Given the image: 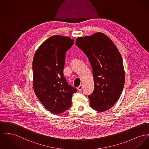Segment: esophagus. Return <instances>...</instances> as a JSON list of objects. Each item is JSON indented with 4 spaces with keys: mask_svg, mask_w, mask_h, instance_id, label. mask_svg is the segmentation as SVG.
<instances>
[{
    "mask_svg": "<svg viewBox=\"0 0 149 149\" xmlns=\"http://www.w3.org/2000/svg\"><path fill=\"white\" fill-rule=\"evenodd\" d=\"M82 88H83V85H81V84L80 85L79 87H78V88H77L78 91H81L82 90Z\"/></svg>",
    "mask_w": 149,
    "mask_h": 149,
    "instance_id": "obj_1",
    "label": "esophagus"
}]
</instances>
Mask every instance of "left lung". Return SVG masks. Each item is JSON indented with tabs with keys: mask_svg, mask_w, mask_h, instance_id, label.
Segmentation results:
<instances>
[{
	"mask_svg": "<svg viewBox=\"0 0 149 149\" xmlns=\"http://www.w3.org/2000/svg\"><path fill=\"white\" fill-rule=\"evenodd\" d=\"M76 46L88 58L94 81V90L88 95L92 108L104 112L120 98L125 83L121 56L112 40L98 32L79 37Z\"/></svg>",
	"mask_w": 149,
	"mask_h": 149,
	"instance_id": "8db88e82",
	"label": "left lung"
}]
</instances>
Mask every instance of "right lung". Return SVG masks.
<instances>
[{
    "label": "right lung",
    "instance_id": "add662e5",
    "mask_svg": "<svg viewBox=\"0 0 149 149\" xmlns=\"http://www.w3.org/2000/svg\"><path fill=\"white\" fill-rule=\"evenodd\" d=\"M74 40L56 35L49 37L35 53L32 70L33 88L40 102L53 113L64 112L71 106L76 88L69 85L63 75L66 52Z\"/></svg>",
    "mask_w": 149,
    "mask_h": 149
}]
</instances>
